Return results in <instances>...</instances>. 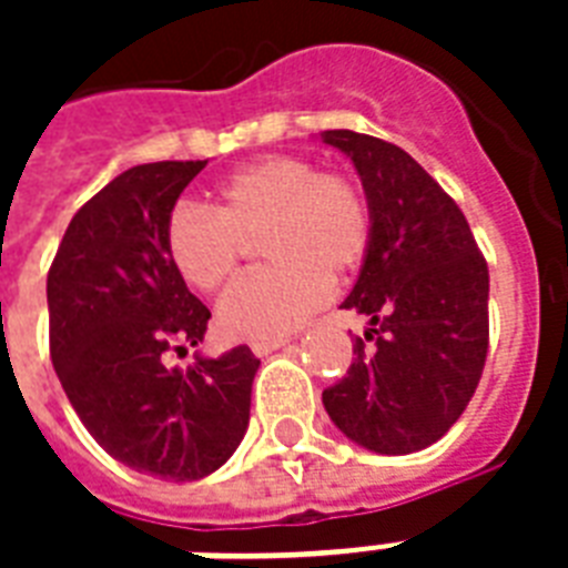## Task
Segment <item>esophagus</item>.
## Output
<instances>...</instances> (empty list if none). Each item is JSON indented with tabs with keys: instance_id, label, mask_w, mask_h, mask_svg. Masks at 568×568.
Returning a JSON list of instances; mask_svg holds the SVG:
<instances>
[{
	"instance_id": "obj_1",
	"label": "esophagus",
	"mask_w": 568,
	"mask_h": 568,
	"mask_svg": "<svg viewBox=\"0 0 568 568\" xmlns=\"http://www.w3.org/2000/svg\"><path fill=\"white\" fill-rule=\"evenodd\" d=\"M285 345H288L285 338H267V342H253V354L267 356V354H274V351H280V347H285Z\"/></svg>"
}]
</instances>
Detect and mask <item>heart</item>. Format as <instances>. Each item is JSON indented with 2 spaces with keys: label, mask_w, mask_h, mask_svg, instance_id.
I'll list each match as a JSON object with an SVG mask.
<instances>
[{
  "label": "heart",
  "mask_w": 568,
  "mask_h": 568,
  "mask_svg": "<svg viewBox=\"0 0 568 568\" xmlns=\"http://www.w3.org/2000/svg\"><path fill=\"white\" fill-rule=\"evenodd\" d=\"M271 262L223 294L217 324L230 338L267 342L301 327L329 294V276L354 274L372 247V205L354 180L301 155L244 164L212 191V212L176 205L164 247L196 292H217L258 239Z\"/></svg>",
  "instance_id": "1"
}]
</instances>
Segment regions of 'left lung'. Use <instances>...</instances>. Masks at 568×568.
Wrapping results in <instances>:
<instances>
[{"mask_svg":"<svg viewBox=\"0 0 568 568\" xmlns=\"http://www.w3.org/2000/svg\"><path fill=\"white\" fill-rule=\"evenodd\" d=\"M321 141L354 162L372 205V247L342 303L368 327L347 377L324 388V409L356 445L413 454L450 430L480 383L486 258L459 205L400 146L351 129L321 132Z\"/></svg>","mask_w":568,"mask_h":568,"instance_id":"1","label":"left lung"}]
</instances>
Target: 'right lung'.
Returning a JSON list of instances; mask_svg holds the SVG:
<instances>
[{
  "label": "right lung",
  "instance_id": "obj_1",
  "mask_svg": "<svg viewBox=\"0 0 568 568\" xmlns=\"http://www.w3.org/2000/svg\"><path fill=\"white\" fill-rule=\"evenodd\" d=\"M205 162L129 168L67 226L47 276L49 354L75 415L123 466L200 480L239 448L258 359L247 345L189 372L212 312L176 274L164 226Z\"/></svg>",
  "mask_w": 568,
  "mask_h": 568
}]
</instances>
